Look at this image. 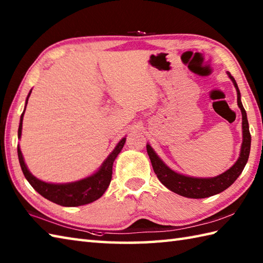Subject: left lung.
Here are the masks:
<instances>
[{"instance_id":"left-lung-1","label":"left lung","mask_w":263,"mask_h":263,"mask_svg":"<svg viewBox=\"0 0 263 263\" xmlns=\"http://www.w3.org/2000/svg\"><path fill=\"white\" fill-rule=\"evenodd\" d=\"M228 76L232 79L234 86L237 91V105L242 111V127H243V143L241 148V154L237 161L234 164L230 170L226 171L222 174L211 178H195L184 176L182 174L172 171L170 167H167L161 159L158 157L153 148L147 144V153L149 155L150 161H152L153 168L155 174L157 175L158 180L164 184V185L170 189L171 191L182 195L185 198L192 199H202L208 198L211 195L220 193L230 187L232 184L236 181V178L241 175L245 165L248 163L250 149H251V135L249 130V122L247 117V111H245L242 102H241V93H239L237 83L235 79L228 72Z\"/></svg>"}]
</instances>
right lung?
<instances>
[{"label":"right lung","instance_id":"1","mask_svg":"<svg viewBox=\"0 0 263 263\" xmlns=\"http://www.w3.org/2000/svg\"><path fill=\"white\" fill-rule=\"evenodd\" d=\"M31 92V91H30ZM30 92L28 95L26 100V106L28 103V98L30 96ZM26 110V108H25ZM24 110V113H25ZM24 113L21 114L20 117V124L18 130V138L21 137V130H22V119H24ZM125 138L117 143L115 149L111 152L106 160L103 163L102 167L99 171L95 173L93 175L89 176L87 178H83L81 181L73 182V183H66V184H52L46 183L41 180H38L33 176L31 173L28 171L27 166L22 157L20 147L18 146V157L19 163L21 166L22 173H24L27 181L30 183V185L36 190V191L43 195L44 198L52 201V202L63 205V206H78L82 204H87L93 202L97 199H99L107 190L110 180H111V173H113V163L117 155L121 153V150L125 143Z\"/></svg>","mask_w":263,"mask_h":263}]
</instances>
